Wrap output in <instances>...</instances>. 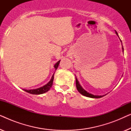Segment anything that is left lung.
Returning <instances> with one entry per match:
<instances>
[{
    "instance_id": "1",
    "label": "left lung",
    "mask_w": 131,
    "mask_h": 131,
    "mask_svg": "<svg viewBox=\"0 0 131 131\" xmlns=\"http://www.w3.org/2000/svg\"><path fill=\"white\" fill-rule=\"evenodd\" d=\"M116 34L118 36V34L117 33V31H116ZM122 49H123V48L122 47ZM76 88H77V89H78V91L79 92L80 94H81L82 95H83L85 96H87V97H89V98H101L104 96V95H94L93 94H89V92H88L87 91H86L85 89H83L82 88V87L80 86V85L79 83V81L77 79V78H76Z\"/></svg>"
}]
</instances>
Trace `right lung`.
<instances>
[{"label": "right lung", "instance_id": "right-lung-1", "mask_svg": "<svg viewBox=\"0 0 131 131\" xmlns=\"http://www.w3.org/2000/svg\"><path fill=\"white\" fill-rule=\"evenodd\" d=\"M60 62V60L58 61L57 62V63L54 65L55 70H56L57 69V68H58ZM53 76H54V73H53L51 79L50 80V81L48 82L47 84H46L45 85H44L43 86L39 88H37V89H28V90L27 89H23V90H24V91H26V92H27L30 93V94H31L39 95V94H44V93L48 92V91L50 89V88L52 87V86L53 78H54Z\"/></svg>", "mask_w": 131, "mask_h": 131}]
</instances>
